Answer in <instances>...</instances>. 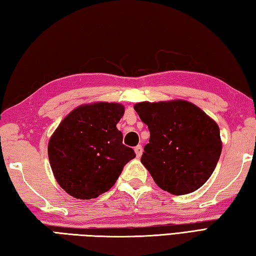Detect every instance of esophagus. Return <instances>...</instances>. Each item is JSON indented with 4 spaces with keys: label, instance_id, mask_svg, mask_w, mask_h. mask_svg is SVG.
Masks as SVG:
<instances>
[{
    "label": "esophagus",
    "instance_id": "1",
    "mask_svg": "<svg viewBox=\"0 0 256 256\" xmlns=\"http://www.w3.org/2000/svg\"><path fill=\"white\" fill-rule=\"evenodd\" d=\"M134 152H136V156L139 158L142 155V147L140 144H138L137 147H134Z\"/></svg>",
    "mask_w": 256,
    "mask_h": 256
}]
</instances>
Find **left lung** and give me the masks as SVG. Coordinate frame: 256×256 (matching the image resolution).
Returning a JSON list of instances; mask_svg holds the SVG:
<instances>
[{"label": "left lung", "instance_id": "1", "mask_svg": "<svg viewBox=\"0 0 256 256\" xmlns=\"http://www.w3.org/2000/svg\"><path fill=\"white\" fill-rule=\"evenodd\" d=\"M134 108L150 132L142 162L156 184L172 195L203 186L222 152L218 124L185 100L144 101Z\"/></svg>", "mask_w": 256, "mask_h": 256}]
</instances>
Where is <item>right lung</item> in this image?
I'll use <instances>...</instances> for the list:
<instances>
[{
	"mask_svg": "<svg viewBox=\"0 0 256 256\" xmlns=\"http://www.w3.org/2000/svg\"><path fill=\"white\" fill-rule=\"evenodd\" d=\"M124 112V106L114 102L80 106L51 136L48 155L53 175L74 198L91 200L108 192L136 157L116 127Z\"/></svg>",
	"mask_w": 256,
	"mask_h": 256,
	"instance_id": "right-lung-1",
	"label": "right lung"
}]
</instances>
